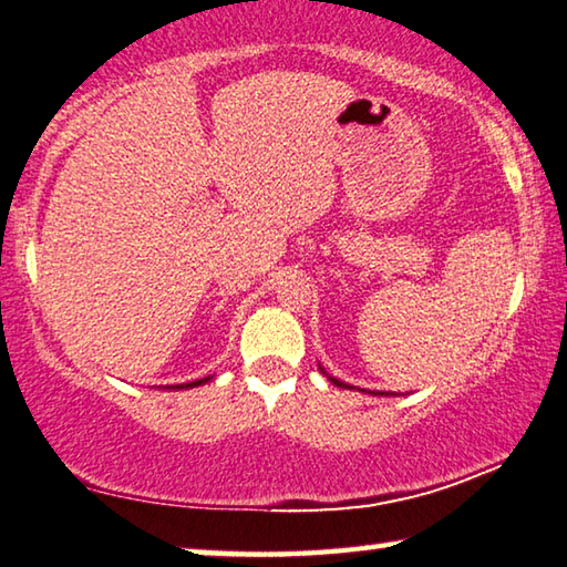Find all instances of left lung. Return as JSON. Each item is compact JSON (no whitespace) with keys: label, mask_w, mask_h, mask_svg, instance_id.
<instances>
[{"label":"left lung","mask_w":567,"mask_h":567,"mask_svg":"<svg viewBox=\"0 0 567 567\" xmlns=\"http://www.w3.org/2000/svg\"><path fill=\"white\" fill-rule=\"evenodd\" d=\"M330 381H332V383H336V385H343V389H348V385H346V383H340L338 379H330Z\"/></svg>","instance_id":"8db88e82"}]
</instances>
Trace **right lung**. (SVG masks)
Segmentation results:
<instances>
[{
    "label": "right lung",
    "instance_id": "add662e5",
    "mask_svg": "<svg viewBox=\"0 0 567 567\" xmlns=\"http://www.w3.org/2000/svg\"><path fill=\"white\" fill-rule=\"evenodd\" d=\"M204 381H209V379H204ZM204 381H192V383H182V385H176V389H194V385H199V383H204Z\"/></svg>",
    "mask_w": 567,
    "mask_h": 567
}]
</instances>
